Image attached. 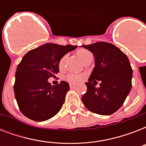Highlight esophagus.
<instances>
[{
    "instance_id": "1",
    "label": "esophagus",
    "mask_w": 146,
    "mask_h": 146,
    "mask_svg": "<svg viewBox=\"0 0 146 146\" xmlns=\"http://www.w3.org/2000/svg\"><path fill=\"white\" fill-rule=\"evenodd\" d=\"M70 89H74L76 86V84H73V83H70Z\"/></svg>"
}]
</instances>
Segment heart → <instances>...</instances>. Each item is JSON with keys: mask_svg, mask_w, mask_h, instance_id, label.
Returning <instances> with one entry per match:
<instances>
[{"mask_svg": "<svg viewBox=\"0 0 146 146\" xmlns=\"http://www.w3.org/2000/svg\"><path fill=\"white\" fill-rule=\"evenodd\" d=\"M76 54H77L78 57L81 60V61L83 62L86 59H87L88 57H93L92 55V53L91 51H89V50L85 48L80 49V50H77L76 52ZM65 59H66V56H64V57H61V59L59 61V66L60 68H62L64 66V62H65ZM66 78L69 81H70L72 82H78L81 81L82 80V76L80 75H76V74H68L66 76Z\"/></svg>", "mask_w": 146, "mask_h": 146, "instance_id": "heart-1", "label": "heart"}]
</instances>
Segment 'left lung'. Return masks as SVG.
<instances>
[{
    "label": "left lung",
    "mask_w": 146,
    "mask_h": 146,
    "mask_svg": "<svg viewBox=\"0 0 146 146\" xmlns=\"http://www.w3.org/2000/svg\"><path fill=\"white\" fill-rule=\"evenodd\" d=\"M81 47L95 57V67L86 82L87 92L82 96V103L93 113L112 114L122 106L131 89L133 70L129 59L117 47L108 42ZM96 80L101 82L98 88L92 84Z\"/></svg>",
    "instance_id": "left-lung-1"
}]
</instances>
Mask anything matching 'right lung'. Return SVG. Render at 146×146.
I'll return each mask as SVG.
<instances>
[{"mask_svg":"<svg viewBox=\"0 0 146 146\" xmlns=\"http://www.w3.org/2000/svg\"><path fill=\"white\" fill-rule=\"evenodd\" d=\"M76 48L48 43L24 55L16 71L14 94L19 110L26 117L44 121L61 109L70 89L68 82L61 81L51 86L48 80L56 77L61 57Z\"/></svg>","mask_w":146,"mask_h":146,"instance_id":"right-lung-1","label":"right lung"}]
</instances>
